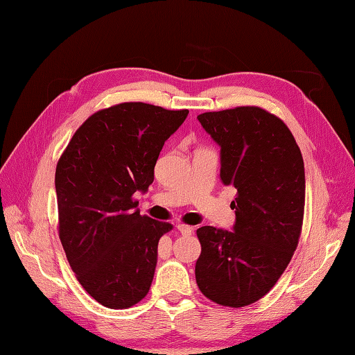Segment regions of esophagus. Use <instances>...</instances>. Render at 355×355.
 <instances>
[{
    "instance_id": "esophagus-1",
    "label": "esophagus",
    "mask_w": 355,
    "mask_h": 355,
    "mask_svg": "<svg viewBox=\"0 0 355 355\" xmlns=\"http://www.w3.org/2000/svg\"><path fill=\"white\" fill-rule=\"evenodd\" d=\"M177 230L182 233V235H191L192 233L191 225H186V224H177Z\"/></svg>"
}]
</instances>
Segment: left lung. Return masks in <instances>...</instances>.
Returning <instances> with one entry per match:
<instances>
[{
	"mask_svg": "<svg viewBox=\"0 0 355 355\" xmlns=\"http://www.w3.org/2000/svg\"><path fill=\"white\" fill-rule=\"evenodd\" d=\"M198 122L221 148L220 177L238 197L233 232L197 230L195 279L214 302L239 308L273 288L296 250L305 206L300 149L281 119L258 107L205 112Z\"/></svg>",
	"mask_w": 355,
	"mask_h": 355,
	"instance_id": "obj_1",
	"label": "left lung"
}]
</instances>
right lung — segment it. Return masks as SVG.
Listing matches in <instances>:
<instances>
[{
	"label": "right lung",
	"mask_w": 355,
	"mask_h": 355,
	"mask_svg": "<svg viewBox=\"0 0 355 355\" xmlns=\"http://www.w3.org/2000/svg\"><path fill=\"white\" fill-rule=\"evenodd\" d=\"M189 111L126 102L97 111L56 166L59 238L85 291L123 310L146 296L169 223L141 216L135 192L154 182L160 150Z\"/></svg>",
	"instance_id": "obj_1"
}]
</instances>
